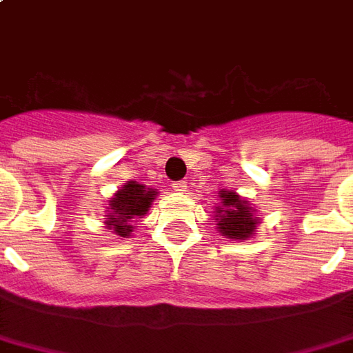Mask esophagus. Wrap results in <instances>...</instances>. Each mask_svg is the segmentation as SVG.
Masks as SVG:
<instances>
[{"mask_svg": "<svg viewBox=\"0 0 353 353\" xmlns=\"http://www.w3.org/2000/svg\"><path fill=\"white\" fill-rule=\"evenodd\" d=\"M172 189L177 190V192H183V190L187 189V181H174V183H172Z\"/></svg>", "mask_w": 353, "mask_h": 353, "instance_id": "obj_1", "label": "esophagus"}]
</instances>
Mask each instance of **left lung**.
<instances>
[{"mask_svg": "<svg viewBox=\"0 0 353 353\" xmlns=\"http://www.w3.org/2000/svg\"><path fill=\"white\" fill-rule=\"evenodd\" d=\"M219 200L221 203L215 205L216 230L230 239H249L256 232L260 216L234 190H219Z\"/></svg>", "mask_w": 353, "mask_h": 353, "instance_id": "8db88e82", "label": "left lung"}]
</instances>
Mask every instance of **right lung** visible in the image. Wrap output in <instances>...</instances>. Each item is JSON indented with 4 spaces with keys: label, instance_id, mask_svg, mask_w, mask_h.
<instances>
[{
    "label": "right lung",
    "instance_id": "obj_1",
    "mask_svg": "<svg viewBox=\"0 0 353 353\" xmlns=\"http://www.w3.org/2000/svg\"><path fill=\"white\" fill-rule=\"evenodd\" d=\"M155 196V189H148L137 181H127L108 202V215H104L106 228L121 237L130 236V232L134 230L132 223L150 211Z\"/></svg>",
    "mask_w": 353,
    "mask_h": 353
}]
</instances>
